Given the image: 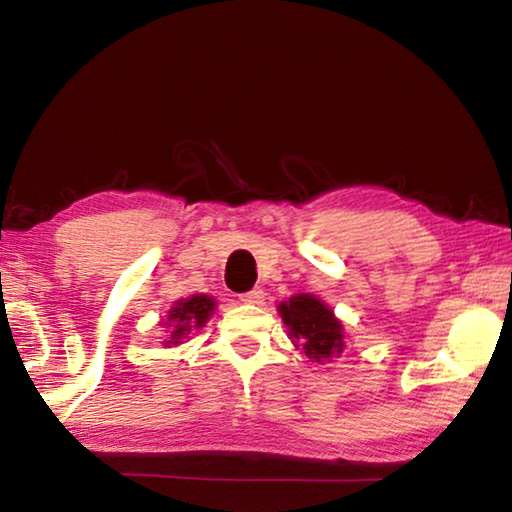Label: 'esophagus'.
<instances>
[{"mask_svg":"<svg viewBox=\"0 0 512 512\" xmlns=\"http://www.w3.org/2000/svg\"><path fill=\"white\" fill-rule=\"evenodd\" d=\"M241 302H248V305H262L264 302V291L262 289H253L248 293H241Z\"/></svg>","mask_w":512,"mask_h":512,"instance_id":"1","label":"esophagus"}]
</instances>
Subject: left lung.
<instances>
[{
  "label": "left lung",
  "instance_id": "8db88e82",
  "mask_svg": "<svg viewBox=\"0 0 512 512\" xmlns=\"http://www.w3.org/2000/svg\"><path fill=\"white\" fill-rule=\"evenodd\" d=\"M280 316L289 329V339L305 350L309 359L325 363L339 357L345 348L341 320L334 311L309 293H298L280 305Z\"/></svg>",
  "mask_w": 512,
  "mask_h": 512
}]
</instances>
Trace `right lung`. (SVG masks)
<instances>
[{
    "label": "right lung",
    "mask_w": 512,
    "mask_h": 512,
    "mask_svg": "<svg viewBox=\"0 0 512 512\" xmlns=\"http://www.w3.org/2000/svg\"><path fill=\"white\" fill-rule=\"evenodd\" d=\"M216 307L214 298L210 296H192L185 300H178L176 305L169 311V341H164L167 345H178L187 339L194 329H201L207 318L212 316V311Z\"/></svg>",
    "instance_id": "right-lung-1"
}]
</instances>
